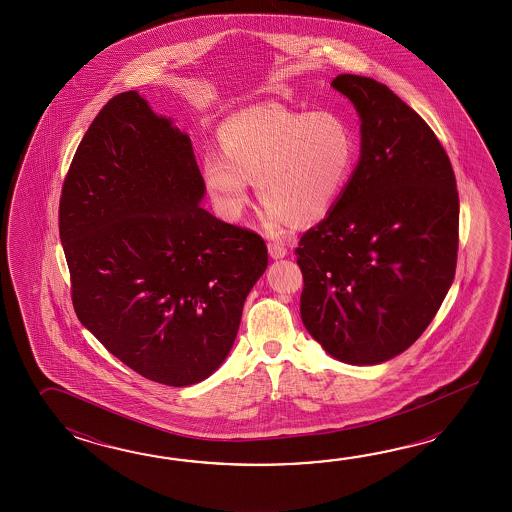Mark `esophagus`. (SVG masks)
Instances as JSON below:
<instances>
[{"label":"esophagus","mask_w":512,"mask_h":512,"mask_svg":"<svg viewBox=\"0 0 512 512\" xmlns=\"http://www.w3.org/2000/svg\"><path fill=\"white\" fill-rule=\"evenodd\" d=\"M267 247H269V254L274 260H280V258L287 256V247L283 245L282 241H271Z\"/></svg>","instance_id":"obj_1"}]
</instances>
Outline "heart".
Listing matches in <instances>:
<instances>
[{
    "instance_id": "heart-1",
    "label": "heart",
    "mask_w": 512,
    "mask_h": 512,
    "mask_svg": "<svg viewBox=\"0 0 512 512\" xmlns=\"http://www.w3.org/2000/svg\"><path fill=\"white\" fill-rule=\"evenodd\" d=\"M223 152H207L201 177L221 218L236 221L258 186L263 218L280 230L322 218L342 196L359 155L351 120L335 109L278 104L240 113L219 128Z\"/></svg>"
}]
</instances>
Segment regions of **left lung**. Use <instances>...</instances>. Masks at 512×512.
Masks as SVG:
<instances>
[{"label":"left lung","mask_w":512,"mask_h":512,"mask_svg":"<svg viewBox=\"0 0 512 512\" xmlns=\"http://www.w3.org/2000/svg\"><path fill=\"white\" fill-rule=\"evenodd\" d=\"M331 86L360 117V159L326 218L298 241L300 315L331 357L390 360L423 335L456 274L459 196L432 128L373 78Z\"/></svg>","instance_id":"8db88e82"}]
</instances>
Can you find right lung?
<instances>
[{
	"mask_svg": "<svg viewBox=\"0 0 512 512\" xmlns=\"http://www.w3.org/2000/svg\"><path fill=\"white\" fill-rule=\"evenodd\" d=\"M190 137L137 91L111 98L78 144L60 240L78 320L128 368L190 386L227 359L267 245L197 203Z\"/></svg>",
	"mask_w": 512,
	"mask_h": 512,
	"instance_id": "1",
	"label": "right lung"
}]
</instances>
